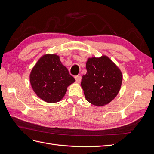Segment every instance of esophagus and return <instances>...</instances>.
Instances as JSON below:
<instances>
[{"instance_id":"34e87169","label":"esophagus","mask_w":154,"mask_h":154,"mask_svg":"<svg viewBox=\"0 0 154 154\" xmlns=\"http://www.w3.org/2000/svg\"><path fill=\"white\" fill-rule=\"evenodd\" d=\"M74 78H75L76 82L77 83H80L81 82V76H76L75 77H74Z\"/></svg>"}]
</instances>
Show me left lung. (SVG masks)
<instances>
[{
  "mask_svg": "<svg viewBox=\"0 0 154 154\" xmlns=\"http://www.w3.org/2000/svg\"><path fill=\"white\" fill-rule=\"evenodd\" d=\"M86 69L81 82L86 100L96 106L109 103L119 91L122 72L106 56L88 58Z\"/></svg>",
  "mask_w": 154,
  "mask_h": 154,
  "instance_id": "1",
  "label": "left lung"
}]
</instances>
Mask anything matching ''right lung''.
I'll use <instances>...</instances> for the list:
<instances>
[{
    "label": "right lung",
    "instance_id": "add662e5",
    "mask_svg": "<svg viewBox=\"0 0 154 154\" xmlns=\"http://www.w3.org/2000/svg\"><path fill=\"white\" fill-rule=\"evenodd\" d=\"M74 81L75 79L56 54L43 56L30 74L32 89L37 96L48 103L61 100L67 92V87Z\"/></svg>",
    "mask_w": 154,
    "mask_h": 154
}]
</instances>
